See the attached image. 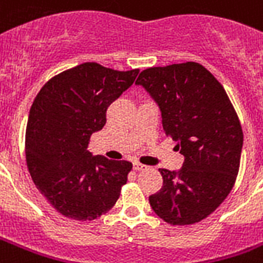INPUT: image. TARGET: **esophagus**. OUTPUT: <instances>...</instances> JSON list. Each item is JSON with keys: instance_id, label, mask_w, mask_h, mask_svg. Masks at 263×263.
<instances>
[{"instance_id": "34e87169", "label": "esophagus", "mask_w": 263, "mask_h": 263, "mask_svg": "<svg viewBox=\"0 0 263 263\" xmlns=\"http://www.w3.org/2000/svg\"><path fill=\"white\" fill-rule=\"evenodd\" d=\"M132 166H134V171H143V169H146V166L142 164H139V162H134V164H132Z\"/></svg>"}]
</instances>
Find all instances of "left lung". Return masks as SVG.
Returning <instances> with one entry per match:
<instances>
[{
    "label": "left lung",
    "mask_w": 263,
    "mask_h": 263,
    "mask_svg": "<svg viewBox=\"0 0 263 263\" xmlns=\"http://www.w3.org/2000/svg\"><path fill=\"white\" fill-rule=\"evenodd\" d=\"M136 84L156 101L164 132L184 157L179 171L160 169L164 183L148 196L150 206L168 224L199 222L236 180L243 147L236 111L220 82L198 63L148 68Z\"/></svg>",
    "instance_id": "left-lung-1"
}]
</instances>
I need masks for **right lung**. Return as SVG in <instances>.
<instances>
[{
    "instance_id": "1",
    "label": "right lung",
    "mask_w": 263,
    "mask_h": 263,
    "mask_svg": "<svg viewBox=\"0 0 263 263\" xmlns=\"http://www.w3.org/2000/svg\"><path fill=\"white\" fill-rule=\"evenodd\" d=\"M138 73L84 63L51 78L36 95L27 121V166L39 192L63 216L95 220L119 199L132 164L92 156L87 147L106 123L109 105Z\"/></svg>"
}]
</instances>
